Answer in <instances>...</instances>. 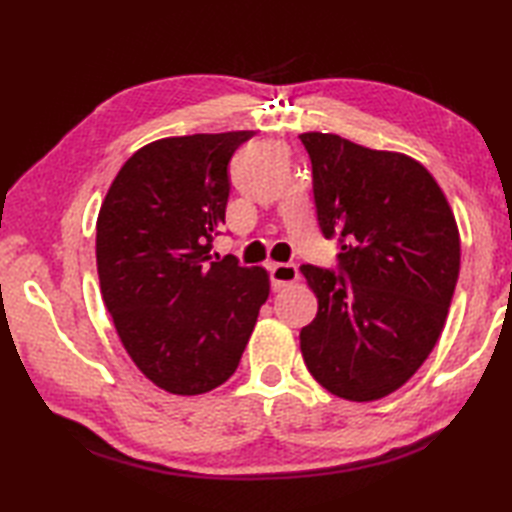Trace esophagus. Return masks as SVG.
I'll use <instances>...</instances> for the list:
<instances>
[{
	"label": "esophagus",
	"instance_id": "34e87169",
	"mask_svg": "<svg viewBox=\"0 0 512 512\" xmlns=\"http://www.w3.org/2000/svg\"><path fill=\"white\" fill-rule=\"evenodd\" d=\"M299 279V270L295 264H270V281L273 290H284Z\"/></svg>",
	"mask_w": 512,
	"mask_h": 512
}]
</instances>
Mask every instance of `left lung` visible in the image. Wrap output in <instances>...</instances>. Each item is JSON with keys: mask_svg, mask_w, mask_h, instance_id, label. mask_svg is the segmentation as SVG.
Segmentation results:
<instances>
[{"mask_svg": "<svg viewBox=\"0 0 512 512\" xmlns=\"http://www.w3.org/2000/svg\"><path fill=\"white\" fill-rule=\"evenodd\" d=\"M319 226L341 242V275L301 266L319 310L301 330L308 372L330 394L369 402L402 387L438 343L460 273L447 195L416 158L339 134H299Z\"/></svg>", "mask_w": 512, "mask_h": 512, "instance_id": "obj_1", "label": "left lung"}]
</instances>
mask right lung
Masks as SVG:
<instances>
[{
	"label": "right lung",
	"mask_w": 512,
	"mask_h": 512,
	"mask_svg": "<svg viewBox=\"0 0 512 512\" xmlns=\"http://www.w3.org/2000/svg\"><path fill=\"white\" fill-rule=\"evenodd\" d=\"M253 134L154 140L127 158L101 204L105 308L134 365L169 394L226 383L270 295L266 268L211 255L231 189L228 160Z\"/></svg>",
	"instance_id": "right-lung-1"
}]
</instances>
